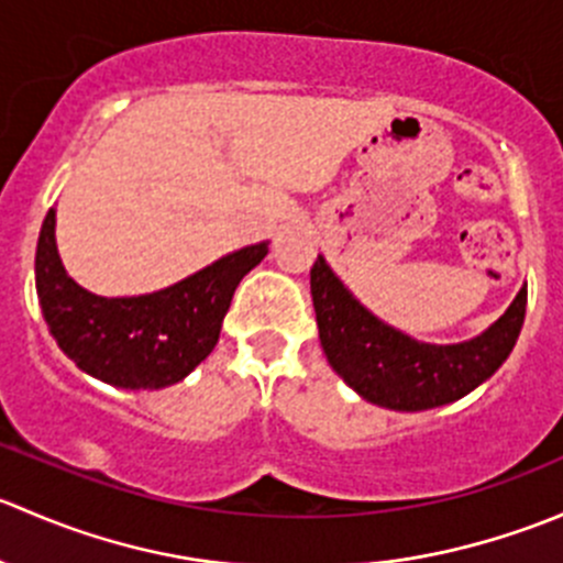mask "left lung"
I'll return each mask as SVG.
<instances>
[{"label": "left lung", "mask_w": 563, "mask_h": 563, "mask_svg": "<svg viewBox=\"0 0 563 563\" xmlns=\"http://www.w3.org/2000/svg\"><path fill=\"white\" fill-rule=\"evenodd\" d=\"M318 338L332 371L362 400L389 411L450 406L485 384L512 354L523 329L528 288L504 316L463 343H424L373 316L318 255L310 269Z\"/></svg>", "instance_id": "1"}]
</instances>
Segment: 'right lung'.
I'll return each instance as SVG.
<instances>
[{"label": "right lung", "instance_id": "obj_1", "mask_svg": "<svg viewBox=\"0 0 563 563\" xmlns=\"http://www.w3.org/2000/svg\"><path fill=\"white\" fill-rule=\"evenodd\" d=\"M266 253L269 242H255L161 291L100 297L67 275L51 207L35 253L37 299L51 338L78 371L119 389H163L212 354L236 286Z\"/></svg>", "mask_w": 563, "mask_h": 563}]
</instances>
